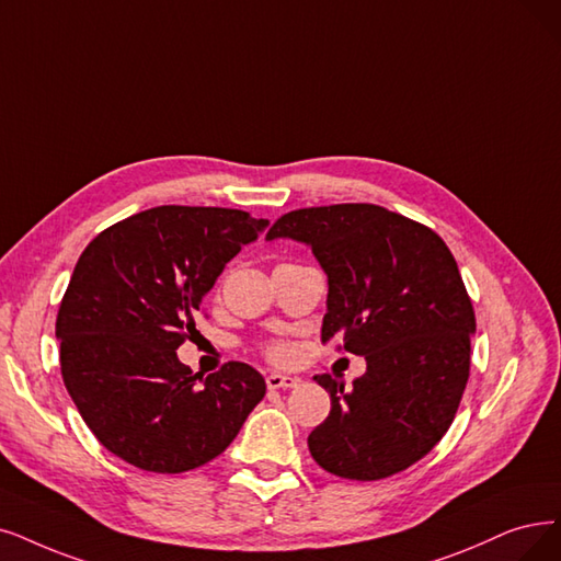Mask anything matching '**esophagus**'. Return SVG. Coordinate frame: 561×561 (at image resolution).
I'll list each match as a JSON object with an SVG mask.
<instances>
[{"mask_svg": "<svg viewBox=\"0 0 561 561\" xmlns=\"http://www.w3.org/2000/svg\"><path fill=\"white\" fill-rule=\"evenodd\" d=\"M299 385L297 377H289V375H280V373H268L266 375V387L268 389H293Z\"/></svg>", "mask_w": 561, "mask_h": 561, "instance_id": "1", "label": "esophagus"}]
</instances>
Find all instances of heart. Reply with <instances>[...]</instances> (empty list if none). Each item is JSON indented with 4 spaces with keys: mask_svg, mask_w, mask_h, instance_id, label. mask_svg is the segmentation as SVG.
<instances>
[{
    "mask_svg": "<svg viewBox=\"0 0 561 561\" xmlns=\"http://www.w3.org/2000/svg\"><path fill=\"white\" fill-rule=\"evenodd\" d=\"M266 354L276 358V362H285V358H289V354H293V350H289V345L285 343H272L266 347Z\"/></svg>",
    "mask_w": 561,
    "mask_h": 561,
    "instance_id": "obj_1",
    "label": "heart"
}]
</instances>
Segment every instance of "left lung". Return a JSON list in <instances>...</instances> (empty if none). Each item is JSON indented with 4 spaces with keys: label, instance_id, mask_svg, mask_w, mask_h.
<instances>
[{
    "label": "left lung",
    "instance_id": "left-lung-1",
    "mask_svg": "<svg viewBox=\"0 0 561 561\" xmlns=\"http://www.w3.org/2000/svg\"><path fill=\"white\" fill-rule=\"evenodd\" d=\"M280 237L310 245L327 274L322 343L341 335L366 356L350 391L316 375L331 412L308 435L310 456L354 481L402 472L449 431L469 377L477 320L449 245L377 205L289 211L266 232Z\"/></svg>",
    "mask_w": 561,
    "mask_h": 561
}]
</instances>
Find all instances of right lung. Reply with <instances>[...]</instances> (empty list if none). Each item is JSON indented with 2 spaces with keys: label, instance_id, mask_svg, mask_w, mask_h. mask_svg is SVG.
Segmentation results:
<instances>
[{
  "label": "right lung",
  "instance_id": "add662e5",
  "mask_svg": "<svg viewBox=\"0 0 561 561\" xmlns=\"http://www.w3.org/2000/svg\"><path fill=\"white\" fill-rule=\"evenodd\" d=\"M268 226L239 209L165 205L124 218L82 251L55 333L66 391L110 454L179 474L220 456L264 398L230 362L199 377L176 358L203 299Z\"/></svg>",
  "mask_w": 561,
  "mask_h": 561
}]
</instances>
